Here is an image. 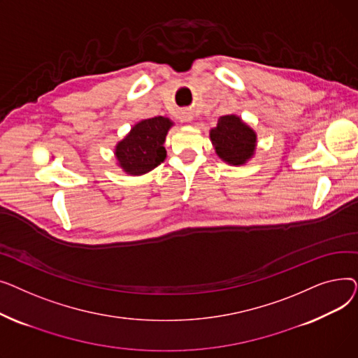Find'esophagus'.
Here are the masks:
<instances>
[{
    "instance_id": "obj_1",
    "label": "esophagus",
    "mask_w": 358,
    "mask_h": 358,
    "mask_svg": "<svg viewBox=\"0 0 358 358\" xmlns=\"http://www.w3.org/2000/svg\"><path fill=\"white\" fill-rule=\"evenodd\" d=\"M182 120H184V122H192V120H193V116H192V115H184V116H182Z\"/></svg>"
}]
</instances>
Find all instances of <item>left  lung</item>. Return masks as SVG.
Wrapping results in <instances>:
<instances>
[{"label": "left lung", "instance_id": "1", "mask_svg": "<svg viewBox=\"0 0 358 358\" xmlns=\"http://www.w3.org/2000/svg\"><path fill=\"white\" fill-rule=\"evenodd\" d=\"M217 157L231 165H243L255 152L257 134L235 115L222 116L210 130Z\"/></svg>", "mask_w": 358, "mask_h": 358}]
</instances>
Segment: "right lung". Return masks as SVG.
Masks as SVG:
<instances>
[{"label": "right lung", "mask_w": 358, "mask_h": 358, "mask_svg": "<svg viewBox=\"0 0 358 358\" xmlns=\"http://www.w3.org/2000/svg\"><path fill=\"white\" fill-rule=\"evenodd\" d=\"M174 123L162 116L141 120L130 129L115 149L119 166L126 174L142 176L164 162V142Z\"/></svg>", "instance_id": "obj_1"}]
</instances>
